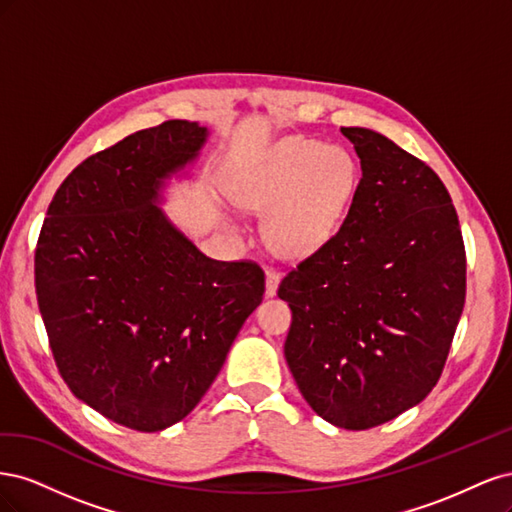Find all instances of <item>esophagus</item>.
Instances as JSON below:
<instances>
[{"mask_svg": "<svg viewBox=\"0 0 512 512\" xmlns=\"http://www.w3.org/2000/svg\"><path fill=\"white\" fill-rule=\"evenodd\" d=\"M265 277H267V290H265L267 297H275L277 286H280V273H277L275 269H267Z\"/></svg>", "mask_w": 512, "mask_h": 512, "instance_id": "obj_1", "label": "esophagus"}]
</instances>
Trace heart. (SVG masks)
Returning <instances> with one entry per match:
<instances>
[{"instance_id":"heart-1","label":"heart","mask_w":512,"mask_h":512,"mask_svg":"<svg viewBox=\"0 0 512 512\" xmlns=\"http://www.w3.org/2000/svg\"><path fill=\"white\" fill-rule=\"evenodd\" d=\"M354 188L356 162L348 149L286 136L243 170L230 196L241 209L269 213L265 232L277 254L307 258L331 241Z\"/></svg>"}]
</instances>
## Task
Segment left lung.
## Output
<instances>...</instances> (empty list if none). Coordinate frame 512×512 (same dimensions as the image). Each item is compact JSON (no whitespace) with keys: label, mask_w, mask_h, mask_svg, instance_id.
<instances>
[{"label":"left lung","mask_w":512,"mask_h":512,"mask_svg":"<svg viewBox=\"0 0 512 512\" xmlns=\"http://www.w3.org/2000/svg\"><path fill=\"white\" fill-rule=\"evenodd\" d=\"M363 177L335 237L290 271L286 363L342 429L382 425L436 386L466 303L457 211L433 170L391 138L342 128Z\"/></svg>","instance_id":"1"}]
</instances>
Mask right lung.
<instances>
[{"instance_id":"right-lung-1","label":"right lung","mask_w":512,"mask_h":512,"mask_svg":"<svg viewBox=\"0 0 512 512\" xmlns=\"http://www.w3.org/2000/svg\"><path fill=\"white\" fill-rule=\"evenodd\" d=\"M209 130L173 119L76 166L36 247V297L68 389L108 421L162 431L209 391L265 294L254 262L203 254L162 211Z\"/></svg>"}]
</instances>
